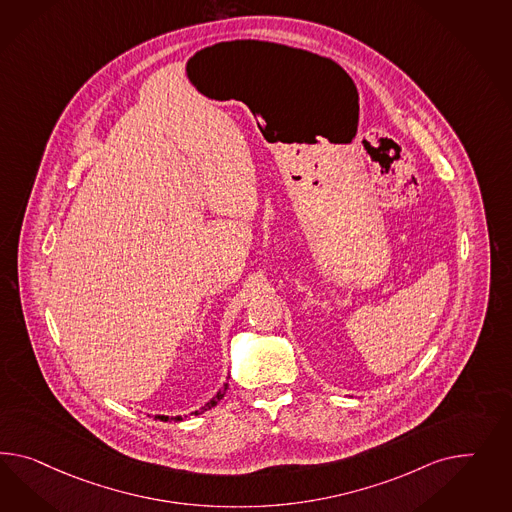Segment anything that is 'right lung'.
I'll use <instances>...</instances> for the list:
<instances>
[{
    "instance_id": "right-lung-1",
    "label": "right lung",
    "mask_w": 512,
    "mask_h": 512,
    "mask_svg": "<svg viewBox=\"0 0 512 512\" xmlns=\"http://www.w3.org/2000/svg\"><path fill=\"white\" fill-rule=\"evenodd\" d=\"M227 387H229V384H223V387H221L220 391L216 393V397H212L210 401L205 404V406H201L199 410H195V412H192V415H199L203 414V412H207V410H210V408H214L218 402L223 399V395H225V391H227ZM158 419H162V421H167L169 419V415H158ZM171 419H175V421H182V417L180 415H177V417H171Z\"/></svg>"
}]
</instances>
